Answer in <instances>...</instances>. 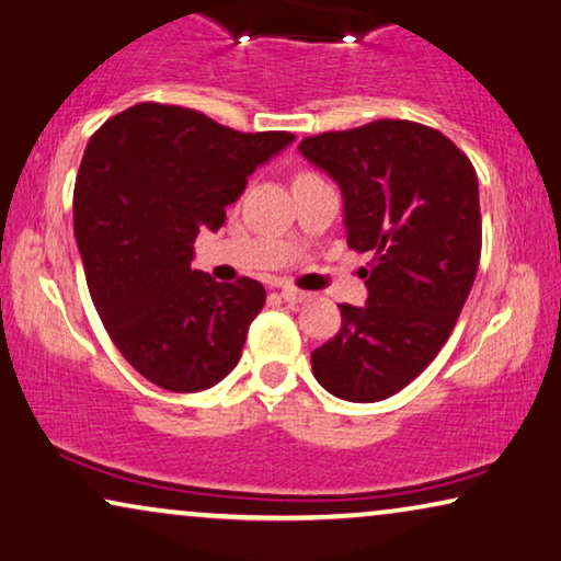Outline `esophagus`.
<instances>
[{
  "instance_id": "obj_1",
  "label": "esophagus",
  "mask_w": 561,
  "mask_h": 561,
  "mask_svg": "<svg viewBox=\"0 0 561 561\" xmlns=\"http://www.w3.org/2000/svg\"><path fill=\"white\" fill-rule=\"evenodd\" d=\"M279 295L287 299V302H291V305L307 302V299H309V291H302V289H297V287H282Z\"/></svg>"
}]
</instances>
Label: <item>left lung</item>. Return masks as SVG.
<instances>
[{
	"mask_svg": "<svg viewBox=\"0 0 561 561\" xmlns=\"http://www.w3.org/2000/svg\"><path fill=\"white\" fill-rule=\"evenodd\" d=\"M299 150L340 183L347 247L373 254L367 305H337L340 332L314 350L312 373L334 398L386 400L440 353L473 287L476 169L454 140L413 121L320 133Z\"/></svg>",
	"mask_w": 561,
	"mask_h": 561,
	"instance_id": "1",
	"label": "left lung"
}]
</instances>
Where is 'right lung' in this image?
Returning a JSON list of instances; mask_svg holds the SVG:
<instances>
[{
  "label": "right lung",
  "mask_w": 561,
  "mask_h": 561,
  "mask_svg": "<svg viewBox=\"0 0 561 561\" xmlns=\"http://www.w3.org/2000/svg\"><path fill=\"white\" fill-rule=\"evenodd\" d=\"M284 130L241 133L181 105L138 103L93 133L72 194L75 239L100 320L153 386L196 392L237 367L266 291L191 270L198 229H221Z\"/></svg>",
  "instance_id": "add662e5"
}]
</instances>
